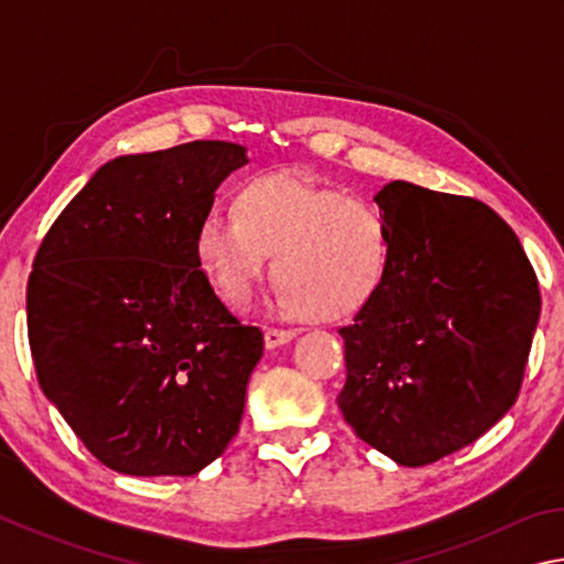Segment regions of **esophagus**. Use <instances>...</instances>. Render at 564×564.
I'll list each match as a JSON object with an SVG mask.
<instances>
[{
	"mask_svg": "<svg viewBox=\"0 0 564 564\" xmlns=\"http://www.w3.org/2000/svg\"><path fill=\"white\" fill-rule=\"evenodd\" d=\"M295 338V330H283V328H269L263 333V340H265V348L273 350L283 346V343H291Z\"/></svg>",
	"mask_w": 564,
	"mask_h": 564,
	"instance_id": "obj_1",
	"label": "esophagus"
}]
</instances>
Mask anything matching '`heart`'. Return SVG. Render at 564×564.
<instances>
[{"label":"heart","instance_id":"heart-1","mask_svg":"<svg viewBox=\"0 0 564 564\" xmlns=\"http://www.w3.org/2000/svg\"><path fill=\"white\" fill-rule=\"evenodd\" d=\"M196 261L226 303L243 305L269 271L279 303L311 321L358 313L383 285L390 238L373 206L291 174H263L238 188L236 214L198 224Z\"/></svg>","mask_w":564,"mask_h":564}]
</instances>
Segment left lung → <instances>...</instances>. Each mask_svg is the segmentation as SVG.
<instances>
[{
	"label": "left lung",
	"mask_w": 564,
	"mask_h": 564,
	"mask_svg": "<svg viewBox=\"0 0 564 564\" xmlns=\"http://www.w3.org/2000/svg\"><path fill=\"white\" fill-rule=\"evenodd\" d=\"M380 291L338 333L352 431L420 467L475 443L508 413L540 321V289L512 228L475 198L390 181Z\"/></svg>",
	"instance_id": "1"
}]
</instances>
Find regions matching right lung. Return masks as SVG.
<instances>
[{
    "mask_svg": "<svg viewBox=\"0 0 564 564\" xmlns=\"http://www.w3.org/2000/svg\"><path fill=\"white\" fill-rule=\"evenodd\" d=\"M246 147L117 156L44 236L26 285L36 378L76 437L123 475H196L238 433L263 333L196 261L216 188Z\"/></svg>",
    "mask_w": 564,
    "mask_h": 564,
    "instance_id": "right-lung-1",
    "label": "right lung"
}]
</instances>
